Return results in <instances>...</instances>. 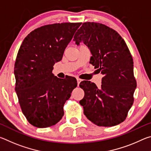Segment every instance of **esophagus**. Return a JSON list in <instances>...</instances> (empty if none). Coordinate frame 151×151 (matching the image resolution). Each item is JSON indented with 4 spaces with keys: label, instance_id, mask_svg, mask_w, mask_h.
Instances as JSON below:
<instances>
[{
    "label": "esophagus",
    "instance_id": "34e87169",
    "mask_svg": "<svg viewBox=\"0 0 151 151\" xmlns=\"http://www.w3.org/2000/svg\"><path fill=\"white\" fill-rule=\"evenodd\" d=\"M76 81H77V83H78V85L79 84H80L81 82L82 81V79L79 78H76Z\"/></svg>",
    "mask_w": 151,
    "mask_h": 151
}]
</instances>
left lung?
<instances>
[{"instance_id":"left-lung-1","label":"left lung","mask_w":151,"mask_h":151,"mask_svg":"<svg viewBox=\"0 0 151 151\" xmlns=\"http://www.w3.org/2000/svg\"><path fill=\"white\" fill-rule=\"evenodd\" d=\"M76 45L83 41L90 48V63L103 75L101 87L83 81L85 96L80 101L84 114L99 127H113L126 119L134 103L137 81L133 59L126 42L116 30L105 24L86 22L74 37Z\"/></svg>"}]
</instances>
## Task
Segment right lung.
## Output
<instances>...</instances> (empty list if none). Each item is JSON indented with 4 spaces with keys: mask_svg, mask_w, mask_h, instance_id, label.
<instances>
[{
    "mask_svg": "<svg viewBox=\"0 0 151 151\" xmlns=\"http://www.w3.org/2000/svg\"><path fill=\"white\" fill-rule=\"evenodd\" d=\"M81 24L44 25L30 32L20 46L14 64L15 91L22 113L34 127L47 128L59 122L64 104L77 86L74 77L63 81L52 72Z\"/></svg>",
    "mask_w": 151,
    "mask_h": 151,
    "instance_id": "right-lung-1",
    "label": "right lung"
}]
</instances>
